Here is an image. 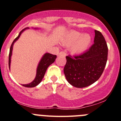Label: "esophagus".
Returning a JSON list of instances; mask_svg holds the SVG:
<instances>
[{"label":"esophagus","mask_w":121,"mask_h":121,"mask_svg":"<svg viewBox=\"0 0 121 121\" xmlns=\"http://www.w3.org/2000/svg\"><path fill=\"white\" fill-rule=\"evenodd\" d=\"M58 55H59V56H65L66 53H65L64 51H60V52H59V54H58Z\"/></svg>","instance_id":"obj_1"}]
</instances>
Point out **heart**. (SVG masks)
Returning a JSON list of instances; mask_svg holds the SVG:
<instances>
[{
    "label": "heart",
    "instance_id": "heart-1",
    "mask_svg": "<svg viewBox=\"0 0 121 121\" xmlns=\"http://www.w3.org/2000/svg\"><path fill=\"white\" fill-rule=\"evenodd\" d=\"M91 41V37L88 34L82 35L80 32L72 31L67 34L63 43L68 46L73 44L71 47V52L75 54H79L87 49Z\"/></svg>",
    "mask_w": 121,
    "mask_h": 121
}]
</instances>
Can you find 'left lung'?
<instances>
[{
  "label": "left lung",
  "instance_id": "1",
  "mask_svg": "<svg viewBox=\"0 0 121 121\" xmlns=\"http://www.w3.org/2000/svg\"><path fill=\"white\" fill-rule=\"evenodd\" d=\"M94 44L79 56H66L64 73L67 82L78 88L96 82L104 72L108 60L107 44L100 32L95 30Z\"/></svg>",
  "mask_w": 121,
  "mask_h": 121
}]
</instances>
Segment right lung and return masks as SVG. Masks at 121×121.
I'll list each match as a JSON object with an SVG mask.
<instances>
[{
  "label": "right lung",
  "instance_id": "obj_1",
  "mask_svg": "<svg viewBox=\"0 0 121 121\" xmlns=\"http://www.w3.org/2000/svg\"><path fill=\"white\" fill-rule=\"evenodd\" d=\"M28 28H26L25 29H22V31L20 32L19 35L14 39V41H13L12 44H11V46L10 48V51H9V67L10 68V57L12 56V48H13V45L14 43L16 41V40H17L19 37L21 36L22 32L24 31L25 29H27ZM56 58H57V56L56 55H53L51 54L50 53H46L44 54V56H43V58H42L41 60L39 62V64H38V68H37V74H36V77L35 78V79L34 80L33 82H31V83H29V84H22V86L26 87H34L38 85L41 80H43V77H44V75H45V72H46V70L47 69V68L48 67L49 65H51L52 63H53L54 62V61L56 60Z\"/></svg>",
  "mask_w": 121,
  "mask_h": 121
}]
</instances>
